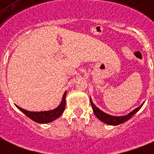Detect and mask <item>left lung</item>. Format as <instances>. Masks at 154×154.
I'll return each mask as SVG.
<instances>
[{
	"label": "left lung",
	"instance_id": "1",
	"mask_svg": "<svg viewBox=\"0 0 154 154\" xmlns=\"http://www.w3.org/2000/svg\"><path fill=\"white\" fill-rule=\"evenodd\" d=\"M90 101H91V105L92 108H93V110H94V112L95 116H96L99 120H101V122H105L106 124L111 125H117L122 124V123H124V122H127L128 120H129L133 116H134L135 113H136L137 111H138L141 108V106L143 105H141V106H139L137 109L132 111L131 112H129V114L126 115V116H122V117H114V116H111V115H109L105 112H102L101 110H100L98 108H97L95 106L94 103L92 102L91 99H90Z\"/></svg>",
	"mask_w": 154,
	"mask_h": 154
}]
</instances>
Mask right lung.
<instances>
[{
    "label": "right lung",
    "mask_w": 154,
    "mask_h": 154,
    "mask_svg": "<svg viewBox=\"0 0 154 154\" xmlns=\"http://www.w3.org/2000/svg\"><path fill=\"white\" fill-rule=\"evenodd\" d=\"M65 96H66V92L63 95L62 101L60 102V105L57 109L50 111H44V112H30L27 110L24 109L22 108L19 107L17 105H16L19 109L22 112H24L28 117H29L30 119L32 121L41 123V124H45V123H49L51 122L57 118L60 117L62 114L65 108Z\"/></svg>",
    "instance_id": "obj_1"
}]
</instances>
